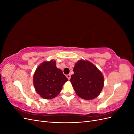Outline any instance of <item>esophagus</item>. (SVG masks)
<instances>
[{
	"label": "esophagus",
	"mask_w": 134,
	"mask_h": 134,
	"mask_svg": "<svg viewBox=\"0 0 134 134\" xmlns=\"http://www.w3.org/2000/svg\"><path fill=\"white\" fill-rule=\"evenodd\" d=\"M66 77H67V78H68L69 80H70V78H71V76H70V74H68V75H66Z\"/></svg>",
	"instance_id": "esophagus-1"
}]
</instances>
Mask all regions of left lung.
<instances>
[{
	"label": "left lung",
	"mask_w": 134,
	"mask_h": 134,
	"mask_svg": "<svg viewBox=\"0 0 134 134\" xmlns=\"http://www.w3.org/2000/svg\"><path fill=\"white\" fill-rule=\"evenodd\" d=\"M73 71L70 81L77 96L84 99L91 100L99 95L104 80L102 72L96 66L82 59L75 63Z\"/></svg>",
	"instance_id": "left-lung-1"
}]
</instances>
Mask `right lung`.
<instances>
[{
  "instance_id": "right-lung-1",
  "label": "right lung",
  "mask_w": 134,
  "mask_h": 134,
  "mask_svg": "<svg viewBox=\"0 0 134 134\" xmlns=\"http://www.w3.org/2000/svg\"><path fill=\"white\" fill-rule=\"evenodd\" d=\"M56 61H45L38 65L34 74L35 90L42 98L50 99L57 96L68 80L62 70L56 68Z\"/></svg>"
}]
</instances>
